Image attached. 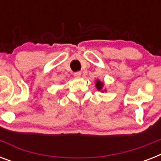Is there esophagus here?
I'll return each instance as SVG.
<instances>
[{
  "label": "esophagus",
  "mask_w": 161,
  "mask_h": 161,
  "mask_svg": "<svg viewBox=\"0 0 161 161\" xmlns=\"http://www.w3.org/2000/svg\"><path fill=\"white\" fill-rule=\"evenodd\" d=\"M80 76H81V73L80 72H76V73H74V77L75 78H80Z\"/></svg>",
  "instance_id": "esophagus-1"
}]
</instances>
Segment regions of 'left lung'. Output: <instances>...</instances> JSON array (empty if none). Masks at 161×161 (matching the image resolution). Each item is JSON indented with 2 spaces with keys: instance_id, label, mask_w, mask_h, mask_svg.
Wrapping results in <instances>:
<instances>
[{
  "instance_id": "8db88e82",
  "label": "left lung",
  "mask_w": 161,
  "mask_h": 161,
  "mask_svg": "<svg viewBox=\"0 0 161 161\" xmlns=\"http://www.w3.org/2000/svg\"><path fill=\"white\" fill-rule=\"evenodd\" d=\"M95 87L98 91H100L102 93L106 92V89H104V83L99 80V79H97V80H96Z\"/></svg>"
}]
</instances>
